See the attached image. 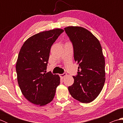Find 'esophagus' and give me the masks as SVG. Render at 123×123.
<instances>
[{"instance_id": "34e87169", "label": "esophagus", "mask_w": 123, "mask_h": 123, "mask_svg": "<svg viewBox=\"0 0 123 123\" xmlns=\"http://www.w3.org/2000/svg\"><path fill=\"white\" fill-rule=\"evenodd\" d=\"M67 75V74H66V73H64V74H60V77H61V78H62V79H63V78L65 76H66Z\"/></svg>"}]
</instances>
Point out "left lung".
<instances>
[{
    "label": "left lung",
    "mask_w": 123,
    "mask_h": 123,
    "mask_svg": "<svg viewBox=\"0 0 123 123\" xmlns=\"http://www.w3.org/2000/svg\"><path fill=\"white\" fill-rule=\"evenodd\" d=\"M74 46V59L79 64L78 75L68 87L73 98L82 103L93 101L105 82V62L99 40L90 31L80 26L64 28Z\"/></svg>",
    "instance_id": "left-lung-1"
}]
</instances>
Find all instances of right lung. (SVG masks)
Returning <instances> with one entry per match:
<instances>
[{
    "mask_svg": "<svg viewBox=\"0 0 123 123\" xmlns=\"http://www.w3.org/2000/svg\"><path fill=\"white\" fill-rule=\"evenodd\" d=\"M64 30L55 28L31 36L23 44L16 65L17 81L23 95L40 106L53 100L60 83L59 75L46 73L52 44Z\"/></svg>",
    "mask_w": 123,
    "mask_h": 123,
    "instance_id": "obj_1",
    "label": "right lung"
}]
</instances>
